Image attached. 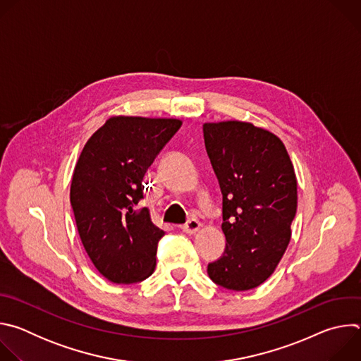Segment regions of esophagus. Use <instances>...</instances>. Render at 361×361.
I'll list each match as a JSON object with an SVG mask.
<instances>
[{"instance_id":"34e87169","label":"esophagus","mask_w":361,"mask_h":361,"mask_svg":"<svg viewBox=\"0 0 361 361\" xmlns=\"http://www.w3.org/2000/svg\"><path fill=\"white\" fill-rule=\"evenodd\" d=\"M201 227V223L197 220V219H190L185 224L181 226V230L184 233H188V234H194L195 231H198V228Z\"/></svg>"}]
</instances>
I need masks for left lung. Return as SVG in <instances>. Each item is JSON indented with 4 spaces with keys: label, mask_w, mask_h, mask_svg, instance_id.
I'll return each mask as SVG.
<instances>
[{
    "label": "left lung",
    "mask_w": 361,
    "mask_h": 361,
    "mask_svg": "<svg viewBox=\"0 0 361 361\" xmlns=\"http://www.w3.org/2000/svg\"><path fill=\"white\" fill-rule=\"evenodd\" d=\"M202 133L223 194L227 241L207 273L227 290H251L274 273L290 243L297 212L294 167L281 140L250 123H207Z\"/></svg>",
    "instance_id": "1"
}]
</instances>
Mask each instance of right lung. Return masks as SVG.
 I'll return each instance as SVG.
<instances>
[{"label":"right lung","mask_w":361,"mask_h":361,"mask_svg":"<svg viewBox=\"0 0 361 361\" xmlns=\"http://www.w3.org/2000/svg\"><path fill=\"white\" fill-rule=\"evenodd\" d=\"M181 127L174 118L113 117L84 145L70 201L82 245L95 269L117 284H133L156 269L164 231L154 226L144 176Z\"/></svg>","instance_id":"right-lung-1"}]
</instances>
